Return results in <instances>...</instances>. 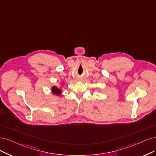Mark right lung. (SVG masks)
<instances>
[{
    "mask_svg": "<svg viewBox=\"0 0 156 156\" xmlns=\"http://www.w3.org/2000/svg\"><path fill=\"white\" fill-rule=\"evenodd\" d=\"M52 92H53V94H55L56 95L60 94L61 93H62L61 90L59 89H58L56 87H54L52 88Z\"/></svg>",
    "mask_w": 156,
    "mask_h": 156,
    "instance_id": "add662e5",
    "label": "right lung"
}]
</instances>
